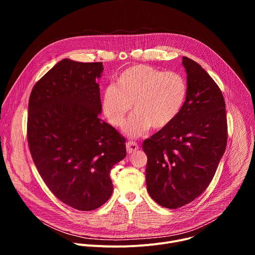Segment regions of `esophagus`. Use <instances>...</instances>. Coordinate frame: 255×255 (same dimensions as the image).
<instances>
[{"label":"esophagus","mask_w":255,"mask_h":255,"mask_svg":"<svg viewBox=\"0 0 255 255\" xmlns=\"http://www.w3.org/2000/svg\"><path fill=\"white\" fill-rule=\"evenodd\" d=\"M126 149H127L128 153H133L139 149V146L135 141H128L126 143Z\"/></svg>","instance_id":"1"}]
</instances>
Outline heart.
Returning a JSON list of instances; mask_svg holds the SVG:
<instances>
[{"instance_id":"b5f03b06","label":"heart","mask_w":255,"mask_h":255,"mask_svg":"<svg viewBox=\"0 0 255 255\" xmlns=\"http://www.w3.org/2000/svg\"><path fill=\"white\" fill-rule=\"evenodd\" d=\"M187 94V82L178 72L133 65L121 72L114 86L104 90L103 111L113 126L122 127L133 109L135 113L124 132L138 137L150 127L160 130L172 123L184 107Z\"/></svg>"}]
</instances>
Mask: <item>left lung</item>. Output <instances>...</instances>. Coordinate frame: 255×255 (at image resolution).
I'll list each match as a JSON object with an SVG mask.
<instances>
[{
    "label": "left lung",
    "instance_id": "obj_1",
    "mask_svg": "<svg viewBox=\"0 0 255 255\" xmlns=\"http://www.w3.org/2000/svg\"><path fill=\"white\" fill-rule=\"evenodd\" d=\"M188 94L178 116L144 140L150 197L168 209L183 207L202 195L212 181L227 145L223 94L193 59L183 56Z\"/></svg>",
    "mask_w": 255,
    "mask_h": 255
}]
</instances>
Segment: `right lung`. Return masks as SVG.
<instances>
[{"instance_id": "add662e5", "label": "right lung", "mask_w": 255, "mask_h": 255, "mask_svg": "<svg viewBox=\"0 0 255 255\" xmlns=\"http://www.w3.org/2000/svg\"><path fill=\"white\" fill-rule=\"evenodd\" d=\"M102 62L62 59L32 89L27 140L32 159L52 194L92 211L110 199V171L126 156V140L99 118Z\"/></svg>"}]
</instances>
